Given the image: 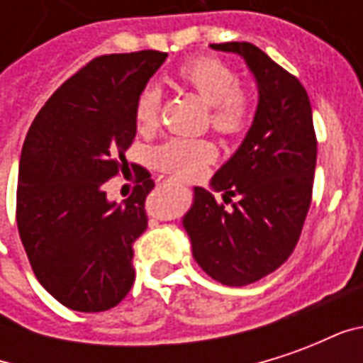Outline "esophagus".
I'll return each instance as SVG.
<instances>
[{"mask_svg":"<svg viewBox=\"0 0 363 363\" xmlns=\"http://www.w3.org/2000/svg\"><path fill=\"white\" fill-rule=\"evenodd\" d=\"M159 184H161V186H179V181L173 179V177H161V179H159Z\"/></svg>","mask_w":363,"mask_h":363,"instance_id":"esophagus-1","label":"esophagus"}]
</instances>
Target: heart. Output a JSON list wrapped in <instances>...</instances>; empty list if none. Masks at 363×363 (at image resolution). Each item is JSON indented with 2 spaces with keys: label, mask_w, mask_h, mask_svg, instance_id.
I'll return each instance as SVG.
<instances>
[{
  "label": "heart",
  "mask_w": 363,
  "mask_h": 363,
  "mask_svg": "<svg viewBox=\"0 0 363 363\" xmlns=\"http://www.w3.org/2000/svg\"><path fill=\"white\" fill-rule=\"evenodd\" d=\"M179 82L189 85L212 104V124L223 134H237L247 128L251 120L252 104L249 93L237 85L233 67L218 58H194L179 69ZM161 108V91L157 85H145L134 104V118L140 130H153L157 126ZM216 157V147L200 138H171L153 151L159 169L179 179L196 177L204 165Z\"/></svg>",
  "instance_id": "1"
}]
</instances>
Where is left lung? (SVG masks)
<instances>
[{"label": "left lung", "instance_id": "1", "mask_svg": "<svg viewBox=\"0 0 363 363\" xmlns=\"http://www.w3.org/2000/svg\"><path fill=\"white\" fill-rule=\"evenodd\" d=\"M210 46L245 60L257 79L259 104L243 143L210 181L223 192V204L194 186L182 228L208 276L247 286L280 268L296 249L311 206L317 140L311 103L297 77L251 43Z\"/></svg>", "mask_w": 363, "mask_h": 363}]
</instances>
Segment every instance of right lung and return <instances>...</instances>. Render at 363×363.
I'll return each mask as SVG.
<instances>
[{"instance_id": "obj_1", "label": "right lung", "mask_w": 363, "mask_h": 363, "mask_svg": "<svg viewBox=\"0 0 363 363\" xmlns=\"http://www.w3.org/2000/svg\"><path fill=\"white\" fill-rule=\"evenodd\" d=\"M165 60L157 50L95 58L48 99L23 143L21 241L36 280L74 311H106L134 284L132 245L147 228L143 202L155 184L132 165V196L111 202L104 182L130 171L135 99Z\"/></svg>"}]
</instances>
